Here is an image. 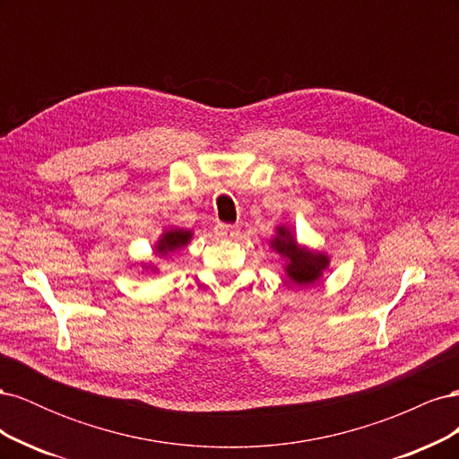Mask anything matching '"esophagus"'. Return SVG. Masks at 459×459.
I'll return each instance as SVG.
<instances>
[{
    "label": "esophagus",
    "instance_id": "obj_1",
    "mask_svg": "<svg viewBox=\"0 0 459 459\" xmlns=\"http://www.w3.org/2000/svg\"><path fill=\"white\" fill-rule=\"evenodd\" d=\"M214 231L221 239H233V238H238V233H239L238 226H231V224H218L214 228Z\"/></svg>",
    "mask_w": 459,
    "mask_h": 459
}]
</instances>
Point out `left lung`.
Wrapping results in <instances>:
<instances>
[{
	"label": "left lung",
	"instance_id": "left-lung-1",
	"mask_svg": "<svg viewBox=\"0 0 459 459\" xmlns=\"http://www.w3.org/2000/svg\"><path fill=\"white\" fill-rule=\"evenodd\" d=\"M270 247L285 258L283 268L289 281L299 287L314 285L324 275V270L329 268V256L325 253L299 245L293 231L283 224L275 228V238L270 241Z\"/></svg>",
	"mask_w": 459,
	"mask_h": 459
}]
</instances>
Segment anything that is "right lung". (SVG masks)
I'll return each instance as SVG.
<instances>
[{
  "instance_id": "obj_1",
  "label": "right lung",
  "mask_w": 459,
  "mask_h": 459,
  "mask_svg": "<svg viewBox=\"0 0 459 459\" xmlns=\"http://www.w3.org/2000/svg\"><path fill=\"white\" fill-rule=\"evenodd\" d=\"M191 238H193V231H189V230H182V228L166 230L159 238V241L155 243V255L169 256L170 253H176L178 248L187 247ZM142 268L145 272H159L157 264H152V262H143Z\"/></svg>"
}]
</instances>
